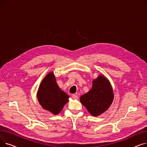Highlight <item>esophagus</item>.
Segmentation results:
<instances>
[{
    "instance_id": "obj_1",
    "label": "esophagus",
    "mask_w": 147,
    "mask_h": 147,
    "mask_svg": "<svg viewBox=\"0 0 147 147\" xmlns=\"http://www.w3.org/2000/svg\"><path fill=\"white\" fill-rule=\"evenodd\" d=\"M72 97H73V99H76L78 98V96L76 94H73V95H72Z\"/></svg>"
}]
</instances>
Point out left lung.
Wrapping results in <instances>:
<instances>
[{
    "label": "left lung",
    "instance_id": "obj_1",
    "mask_svg": "<svg viewBox=\"0 0 147 147\" xmlns=\"http://www.w3.org/2000/svg\"><path fill=\"white\" fill-rule=\"evenodd\" d=\"M114 94L110 82L102 75L93 80L92 87L88 93L80 98L82 104L94 116L105 112L111 105Z\"/></svg>",
    "mask_w": 147,
    "mask_h": 147
}]
</instances>
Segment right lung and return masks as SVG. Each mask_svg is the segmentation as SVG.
Segmentation results:
<instances>
[{"instance_id": "add662e5", "label": "right lung", "mask_w": 147, "mask_h": 147, "mask_svg": "<svg viewBox=\"0 0 147 147\" xmlns=\"http://www.w3.org/2000/svg\"><path fill=\"white\" fill-rule=\"evenodd\" d=\"M69 96L57 85L53 73H49L42 80L37 92L38 102L44 109L58 114L68 101Z\"/></svg>"}]
</instances>
